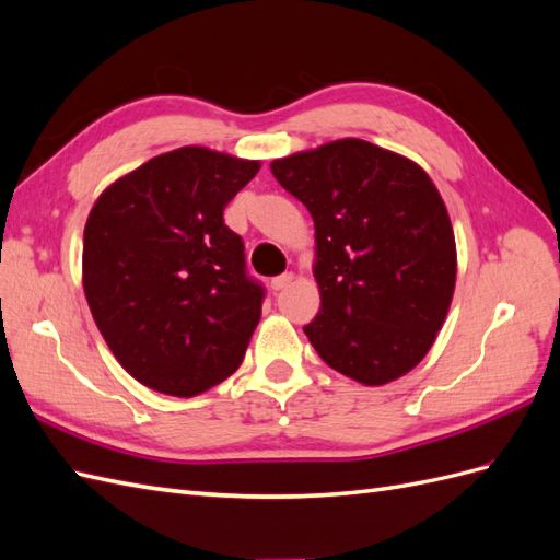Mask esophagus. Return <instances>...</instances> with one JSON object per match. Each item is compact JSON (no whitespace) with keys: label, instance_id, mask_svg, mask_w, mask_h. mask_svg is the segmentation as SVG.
<instances>
[{"label":"esophagus","instance_id":"obj_1","mask_svg":"<svg viewBox=\"0 0 560 560\" xmlns=\"http://www.w3.org/2000/svg\"><path fill=\"white\" fill-rule=\"evenodd\" d=\"M292 280H294V273H292V270H287V273H282V276L270 280V287H273L276 292H280V290H287V287L292 284Z\"/></svg>","mask_w":560,"mask_h":560}]
</instances>
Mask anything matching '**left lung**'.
<instances>
[{
	"label": "left lung",
	"instance_id": "1",
	"mask_svg": "<svg viewBox=\"0 0 560 560\" xmlns=\"http://www.w3.org/2000/svg\"><path fill=\"white\" fill-rule=\"evenodd\" d=\"M315 222L319 313L303 327L338 374L397 381L444 327L457 254L446 206L428 173L364 140H336L270 163Z\"/></svg>",
	"mask_w": 560,
	"mask_h": 560
}]
</instances>
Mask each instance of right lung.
<instances>
[{
  "label": "right lung",
  "instance_id": "add662e5",
  "mask_svg": "<svg viewBox=\"0 0 560 560\" xmlns=\"http://www.w3.org/2000/svg\"><path fill=\"white\" fill-rule=\"evenodd\" d=\"M259 161L182 147L100 194L83 229V292L128 374L194 397L241 366L259 325L264 287L224 208Z\"/></svg>",
  "mask_w": 560,
  "mask_h": 560
}]
</instances>
